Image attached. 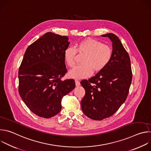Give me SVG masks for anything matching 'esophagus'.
<instances>
[{"instance_id": "esophagus-1", "label": "esophagus", "mask_w": 151, "mask_h": 151, "mask_svg": "<svg viewBox=\"0 0 151 151\" xmlns=\"http://www.w3.org/2000/svg\"><path fill=\"white\" fill-rule=\"evenodd\" d=\"M75 84H76V87H78V86H79V85H81L80 82H79V81H78V80H76V81H75Z\"/></svg>"}]
</instances>
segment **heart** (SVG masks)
<instances>
[{
    "mask_svg": "<svg viewBox=\"0 0 151 151\" xmlns=\"http://www.w3.org/2000/svg\"><path fill=\"white\" fill-rule=\"evenodd\" d=\"M85 54L81 64L69 72L70 77L74 79H83L90 77L93 73L99 72L104 69L112 60V48L101 42L92 38L85 39L76 44V49L66 48L64 52V58L70 68L75 66L76 52Z\"/></svg>",
    "mask_w": 151,
    "mask_h": 151,
    "instance_id": "1",
    "label": "heart"
}]
</instances>
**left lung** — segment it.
Returning a JSON list of instances; mask_svg holds the SVG:
<instances>
[{
	"label": "left lung",
	"instance_id": "left-lung-1",
	"mask_svg": "<svg viewBox=\"0 0 151 151\" xmlns=\"http://www.w3.org/2000/svg\"><path fill=\"white\" fill-rule=\"evenodd\" d=\"M112 42L113 55L104 69L81 84L85 90L81 108L88 118L100 121L113 115L127 99L132 81L130 58L113 33L101 35Z\"/></svg>",
	"mask_w": 151,
	"mask_h": 151
}]
</instances>
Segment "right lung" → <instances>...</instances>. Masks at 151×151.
Returning a JSON list of instances; mask_svg holds the SVG:
<instances>
[{
    "label": "right lung",
    "instance_id": "1",
    "mask_svg": "<svg viewBox=\"0 0 151 151\" xmlns=\"http://www.w3.org/2000/svg\"><path fill=\"white\" fill-rule=\"evenodd\" d=\"M68 37L46 33L28 47L19 68V94L28 108L44 118L61 109V100L75 87L74 79L62 80L67 73L64 52Z\"/></svg>",
    "mask_w": 151,
    "mask_h": 151
}]
</instances>
